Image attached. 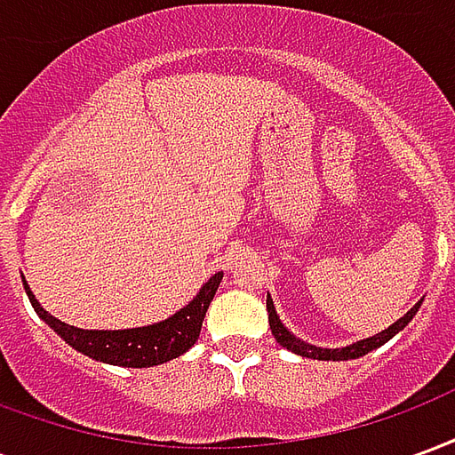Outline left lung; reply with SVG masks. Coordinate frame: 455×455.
<instances>
[{
  "instance_id": "1",
  "label": "left lung",
  "mask_w": 455,
  "mask_h": 455,
  "mask_svg": "<svg viewBox=\"0 0 455 455\" xmlns=\"http://www.w3.org/2000/svg\"><path fill=\"white\" fill-rule=\"evenodd\" d=\"M424 299H419L417 305L411 307L410 312L404 316H400L395 324H390L387 329H382L380 334L368 336V339H361V341L351 343V346H343V348H324V346H315V343H307L302 339H297L290 329H287L283 322H280V316H277V309L273 305V299L267 295L266 307H267V322H270V329H273V336H275V341L287 348V351L297 353V355H302V358H315V361H351V358H361L365 353L375 351V348H380L382 343H387L395 334H400L404 326L410 324L414 315L419 312V307Z\"/></svg>"
}]
</instances>
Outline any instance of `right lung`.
I'll return each mask as SVG.
<instances>
[{"label":"right lung","mask_w":455,"mask_h":455,"mask_svg":"<svg viewBox=\"0 0 455 455\" xmlns=\"http://www.w3.org/2000/svg\"><path fill=\"white\" fill-rule=\"evenodd\" d=\"M221 277L224 273H214L204 285L199 287L197 295L168 319L148 326H136V329H114V331L112 329H80V326L65 324L41 307V302L36 299L31 287L26 283V277H21V283H24L26 295H28V302L36 309V315L77 353H83L92 361L121 365V368H153V365L178 358L195 346Z\"/></svg>","instance_id":"right-lung-1"}]
</instances>
